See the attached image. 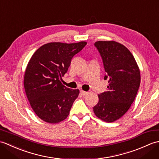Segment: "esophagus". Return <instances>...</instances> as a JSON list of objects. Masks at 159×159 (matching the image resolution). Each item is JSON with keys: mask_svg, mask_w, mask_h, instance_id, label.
<instances>
[{"mask_svg": "<svg viewBox=\"0 0 159 159\" xmlns=\"http://www.w3.org/2000/svg\"><path fill=\"white\" fill-rule=\"evenodd\" d=\"M80 94H81L83 96H86V95H87V94H88V92H85V91H83V90H81V91H80Z\"/></svg>", "mask_w": 159, "mask_h": 159, "instance_id": "1", "label": "esophagus"}]
</instances>
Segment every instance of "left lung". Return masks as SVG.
Masks as SVG:
<instances>
[{
	"label": "left lung",
	"instance_id": "obj_1",
	"mask_svg": "<svg viewBox=\"0 0 159 159\" xmlns=\"http://www.w3.org/2000/svg\"><path fill=\"white\" fill-rule=\"evenodd\" d=\"M95 46L102 57L109 79L106 92L98 94L99 101L93 112L106 122L120 119L135 99L141 82L140 70L133 54L116 41H98Z\"/></svg>",
	"mask_w": 159,
	"mask_h": 159
}]
</instances>
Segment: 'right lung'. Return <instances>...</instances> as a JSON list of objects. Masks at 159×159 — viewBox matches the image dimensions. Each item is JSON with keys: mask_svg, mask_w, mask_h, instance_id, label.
<instances>
[{"mask_svg": "<svg viewBox=\"0 0 159 159\" xmlns=\"http://www.w3.org/2000/svg\"><path fill=\"white\" fill-rule=\"evenodd\" d=\"M86 44V42H50L39 47L30 59L24 76V87L32 109L46 122H61L70 114L79 89L66 87L61 80L72 57Z\"/></svg>", "mask_w": 159, "mask_h": 159, "instance_id": "add662e5", "label": "right lung"}]
</instances>
